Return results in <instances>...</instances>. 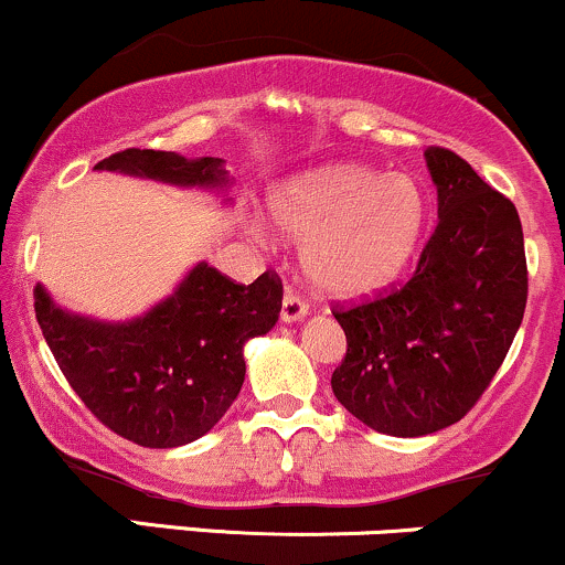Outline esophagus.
I'll return each mask as SVG.
<instances>
[{"label":"esophagus","instance_id":"34e87169","mask_svg":"<svg viewBox=\"0 0 565 565\" xmlns=\"http://www.w3.org/2000/svg\"><path fill=\"white\" fill-rule=\"evenodd\" d=\"M308 316V300L300 295V291L287 289L284 291V302H281V319L284 321H300Z\"/></svg>","mask_w":565,"mask_h":565}]
</instances>
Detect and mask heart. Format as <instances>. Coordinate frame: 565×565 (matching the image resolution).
Returning <instances> with one entry per match:
<instances>
[{"label":"heart","instance_id":"obj_1","mask_svg":"<svg viewBox=\"0 0 565 565\" xmlns=\"http://www.w3.org/2000/svg\"><path fill=\"white\" fill-rule=\"evenodd\" d=\"M276 225L302 244V265L323 291L359 297L391 284L425 231L423 188L406 174L329 167L278 188Z\"/></svg>","mask_w":565,"mask_h":565}]
</instances>
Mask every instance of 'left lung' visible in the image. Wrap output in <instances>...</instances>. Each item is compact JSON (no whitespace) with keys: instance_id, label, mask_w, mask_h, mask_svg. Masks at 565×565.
<instances>
[{"instance_id":"8db88e82","label":"left lung","mask_w":565,"mask_h":565,"mask_svg":"<svg viewBox=\"0 0 565 565\" xmlns=\"http://www.w3.org/2000/svg\"><path fill=\"white\" fill-rule=\"evenodd\" d=\"M438 225L417 270L364 302H334L348 337L332 391L377 433L414 438L465 417L494 380L529 297L515 204L449 148L425 151Z\"/></svg>"}]
</instances>
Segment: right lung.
Instances as JSON below:
<instances>
[{"label":"right lung","instance_id":"right-lung-1","mask_svg":"<svg viewBox=\"0 0 565 565\" xmlns=\"http://www.w3.org/2000/svg\"><path fill=\"white\" fill-rule=\"evenodd\" d=\"M174 185H223V161H188L153 148H127L97 161ZM284 287L276 270L236 284L201 263L172 297L129 323L68 316L34 289L36 321L63 377L116 436L148 449L191 444L217 425L244 382V342L274 329Z\"/></svg>","mask_w":565,"mask_h":565}]
</instances>
